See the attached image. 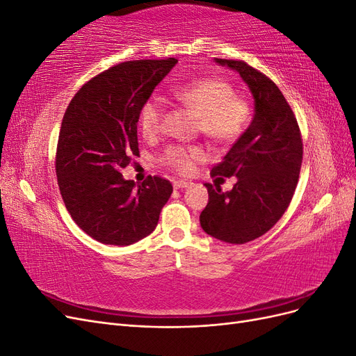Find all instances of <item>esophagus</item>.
Returning a JSON list of instances; mask_svg holds the SVG:
<instances>
[{
  "mask_svg": "<svg viewBox=\"0 0 356 356\" xmlns=\"http://www.w3.org/2000/svg\"><path fill=\"white\" fill-rule=\"evenodd\" d=\"M191 186L190 181H184V179H178L174 182V188L175 190H182V188H187Z\"/></svg>",
  "mask_w": 356,
  "mask_h": 356,
  "instance_id": "1",
  "label": "esophagus"
}]
</instances>
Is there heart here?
<instances>
[{
  "label": "heart",
  "mask_w": 356,
  "mask_h": 356,
  "mask_svg": "<svg viewBox=\"0 0 356 356\" xmlns=\"http://www.w3.org/2000/svg\"><path fill=\"white\" fill-rule=\"evenodd\" d=\"M174 98L199 117L197 129L215 144H230L238 139L250 122L251 108L248 102L236 96L232 84L221 79L203 77L179 86L172 92ZM165 117L163 101L149 98L139 114L141 134L152 139L160 134ZM204 156L200 147L169 145L163 161L181 174H188L196 161Z\"/></svg>",
  "instance_id": "1"
}]
</instances>
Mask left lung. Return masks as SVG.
Instances as JSON below:
<instances>
[{"instance_id":"obj_1","label":"left lung","mask_w":356,"mask_h":356,"mask_svg":"<svg viewBox=\"0 0 356 356\" xmlns=\"http://www.w3.org/2000/svg\"><path fill=\"white\" fill-rule=\"evenodd\" d=\"M238 71L254 96V118L211 177H236L230 191L204 184L209 200L200 225L212 238L242 245L281 220L298 182L303 143L297 118L277 86L243 60L218 59Z\"/></svg>"}]
</instances>
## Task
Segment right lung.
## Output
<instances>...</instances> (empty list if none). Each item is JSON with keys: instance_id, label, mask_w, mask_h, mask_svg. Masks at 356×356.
<instances>
[{"instance_id": "1", "label": "right lung", "mask_w": 356, "mask_h": 356, "mask_svg": "<svg viewBox=\"0 0 356 356\" xmlns=\"http://www.w3.org/2000/svg\"><path fill=\"white\" fill-rule=\"evenodd\" d=\"M177 62L118 63L83 84L63 114L58 186L75 224L101 243L126 246L144 239L172 195L165 178L149 175L136 187L120 170L139 156L136 124L143 105Z\"/></svg>"}]
</instances>
